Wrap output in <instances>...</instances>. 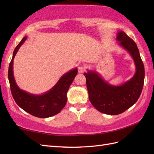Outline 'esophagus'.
I'll use <instances>...</instances> for the list:
<instances>
[{
  "mask_svg": "<svg viewBox=\"0 0 154 154\" xmlns=\"http://www.w3.org/2000/svg\"><path fill=\"white\" fill-rule=\"evenodd\" d=\"M85 71V67L83 66V65H81V66L78 67V71H79V73H83Z\"/></svg>",
  "mask_w": 154,
  "mask_h": 154,
  "instance_id": "1",
  "label": "esophagus"
}]
</instances>
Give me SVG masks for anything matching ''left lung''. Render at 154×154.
<instances>
[{"label":"left lung","mask_w":154,"mask_h":154,"mask_svg":"<svg viewBox=\"0 0 154 154\" xmlns=\"http://www.w3.org/2000/svg\"><path fill=\"white\" fill-rule=\"evenodd\" d=\"M116 40L134 59L136 71L133 77L120 86H114L104 81L96 71L84 73L90 102L99 112L110 115L122 113L136 103L142 93L145 76L136 44L122 31L117 34Z\"/></svg>","instance_id":"8db88e82"}]
</instances>
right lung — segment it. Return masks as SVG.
<instances>
[{
	"label": "right lung",
	"mask_w": 154,
	"mask_h": 154,
	"mask_svg": "<svg viewBox=\"0 0 154 154\" xmlns=\"http://www.w3.org/2000/svg\"><path fill=\"white\" fill-rule=\"evenodd\" d=\"M26 38V36L23 38L16 47L9 65L8 77L12 95L16 104L32 116L38 118H48L54 116L60 112L66 104L67 93L77 74V69H71L64 74L52 89L40 95L30 94L20 89L16 83L13 74V60L20 47Z\"/></svg>",
	"instance_id": "add662e5"
}]
</instances>
